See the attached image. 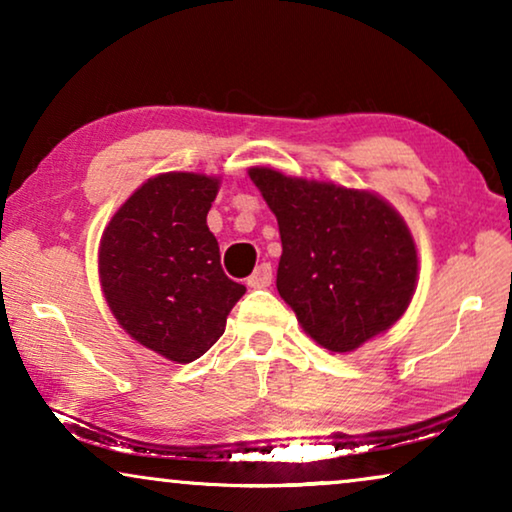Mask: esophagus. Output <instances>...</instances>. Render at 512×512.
Here are the masks:
<instances>
[{
	"instance_id": "34e87169",
	"label": "esophagus",
	"mask_w": 512,
	"mask_h": 512,
	"mask_svg": "<svg viewBox=\"0 0 512 512\" xmlns=\"http://www.w3.org/2000/svg\"><path fill=\"white\" fill-rule=\"evenodd\" d=\"M247 284L251 289H265V286L272 284V268L270 263H261L258 268L247 277Z\"/></svg>"
}]
</instances>
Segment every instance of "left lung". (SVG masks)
Listing matches in <instances>:
<instances>
[{
	"mask_svg": "<svg viewBox=\"0 0 512 512\" xmlns=\"http://www.w3.org/2000/svg\"><path fill=\"white\" fill-rule=\"evenodd\" d=\"M277 216V291L298 324L331 354L387 333L408 310L419 279L417 244L382 195L333 181L249 167Z\"/></svg>",
	"mask_w": 512,
	"mask_h": 512,
	"instance_id": "obj_1",
	"label": "left lung"
}]
</instances>
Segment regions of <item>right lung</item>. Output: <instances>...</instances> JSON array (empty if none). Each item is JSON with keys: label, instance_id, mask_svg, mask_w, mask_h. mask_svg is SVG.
Returning <instances> with one entry per match:
<instances>
[{"label": "right lung", "instance_id": "obj_1", "mask_svg": "<svg viewBox=\"0 0 512 512\" xmlns=\"http://www.w3.org/2000/svg\"><path fill=\"white\" fill-rule=\"evenodd\" d=\"M221 179L163 172L111 216L97 249L100 286L118 326L174 363L200 359L226 331L244 286L223 275L207 212Z\"/></svg>", "mask_w": 512, "mask_h": 512}]
</instances>
